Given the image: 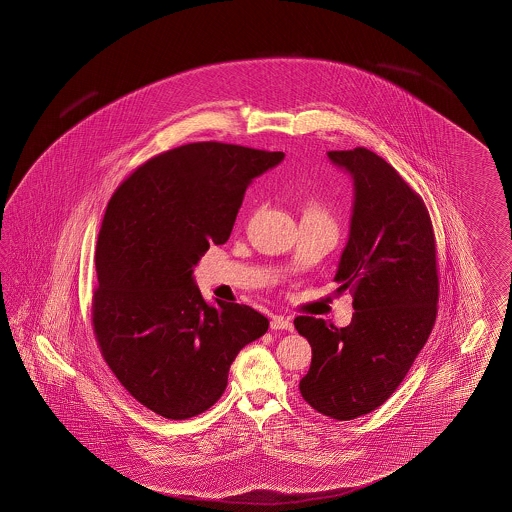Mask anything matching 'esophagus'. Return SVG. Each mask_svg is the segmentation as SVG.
I'll use <instances>...</instances> for the list:
<instances>
[{"label":"esophagus","instance_id":"obj_1","mask_svg":"<svg viewBox=\"0 0 512 512\" xmlns=\"http://www.w3.org/2000/svg\"><path fill=\"white\" fill-rule=\"evenodd\" d=\"M270 327L274 329V331H292L294 329V324H292V320L290 318H285V316H274L272 318V322H270Z\"/></svg>","mask_w":512,"mask_h":512}]
</instances>
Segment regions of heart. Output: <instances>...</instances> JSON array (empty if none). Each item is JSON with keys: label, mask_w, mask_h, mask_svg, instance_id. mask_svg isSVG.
Segmentation results:
<instances>
[{"label": "heart", "mask_w": 512, "mask_h": 512, "mask_svg": "<svg viewBox=\"0 0 512 512\" xmlns=\"http://www.w3.org/2000/svg\"><path fill=\"white\" fill-rule=\"evenodd\" d=\"M303 216H311V218H325V220H329V209H327V205L320 203V201H307V203H305V207H303Z\"/></svg>", "instance_id": "b5f03b06"}]
</instances>
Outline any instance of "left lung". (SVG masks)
I'll list each match as a JSON object with an SVG mask.
<instances>
[{
    "label": "left lung",
    "mask_w": 512,
    "mask_h": 512,
    "mask_svg": "<svg viewBox=\"0 0 512 512\" xmlns=\"http://www.w3.org/2000/svg\"><path fill=\"white\" fill-rule=\"evenodd\" d=\"M353 179V212L335 281L353 292L346 327L298 316L312 348L303 399L335 420L383 405L411 370L437 320L435 235L424 200L366 148L327 151Z\"/></svg>",
    "instance_id": "left-lung-1"
}]
</instances>
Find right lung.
<instances>
[{"instance_id":"obj_1","label":"right lung","mask_w":512,"mask_h":512,"mask_svg":"<svg viewBox=\"0 0 512 512\" xmlns=\"http://www.w3.org/2000/svg\"><path fill=\"white\" fill-rule=\"evenodd\" d=\"M285 159L222 142L164 151L116 188L96 244L92 324L122 387L168 420L207 411L238 351L268 331L248 305H209L194 266L231 235L246 188Z\"/></svg>"}]
</instances>
